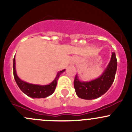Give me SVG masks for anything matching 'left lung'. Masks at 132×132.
<instances>
[{"mask_svg": "<svg viewBox=\"0 0 132 132\" xmlns=\"http://www.w3.org/2000/svg\"><path fill=\"white\" fill-rule=\"evenodd\" d=\"M117 64L116 54L112 52L107 68L97 78L87 82L80 81L77 74L74 80V87L77 96L84 100H94L103 95L114 82Z\"/></svg>", "mask_w": 132, "mask_h": 132, "instance_id": "1", "label": "left lung"}]
</instances>
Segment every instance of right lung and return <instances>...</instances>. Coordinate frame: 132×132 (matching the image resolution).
<instances>
[{"label": "right lung", "mask_w": 132, "mask_h": 132, "mask_svg": "<svg viewBox=\"0 0 132 132\" xmlns=\"http://www.w3.org/2000/svg\"><path fill=\"white\" fill-rule=\"evenodd\" d=\"M64 71H65V70L59 71L55 79L48 85H38L28 83V82L22 80L18 77L16 71L14 57L13 59V75H14V80L21 91L28 96L31 97L32 98H45L52 94L55 91L59 78Z\"/></svg>", "instance_id": "obj_1"}]
</instances>
